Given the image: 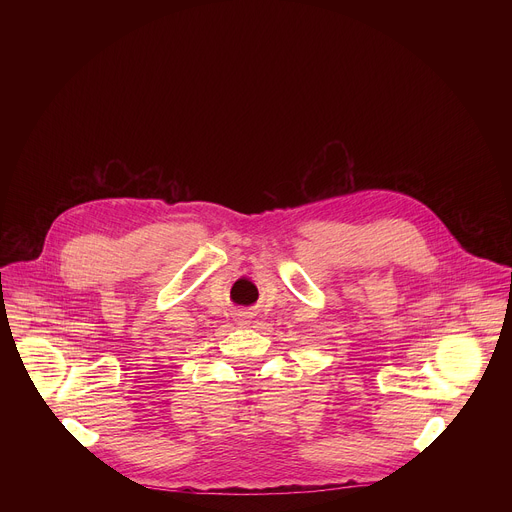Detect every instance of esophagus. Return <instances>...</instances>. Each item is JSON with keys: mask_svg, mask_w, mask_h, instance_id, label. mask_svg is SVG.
Returning <instances> with one entry per match:
<instances>
[{"mask_svg": "<svg viewBox=\"0 0 512 512\" xmlns=\"http://www.w3.org/2000/svg\"><path fill=\"white\" fill-rule=\"evenodd\" d=\"M237 322H239L241 326H247V324L251 322V316H247V312H239V314H237Z\"/></svg>", "mask_w": 512, "mask_h": 512, "instance_id": "obj_1", "label": "esophagus"}]
</instances>
